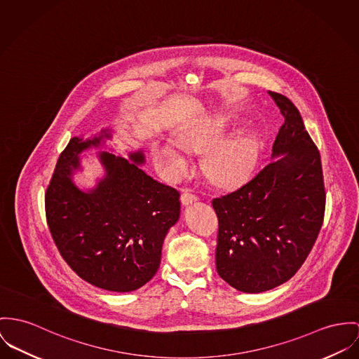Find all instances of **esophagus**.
I'll return each mask as SVG.
<instances>
[{
    "instance_id": "esophagus-1",
    "label": "esophagus",
    "mask_w": 359,
    "mask_h": 359,
    "mask_svg": "<svg viewBox=\"0 0 359 359\" xmlns=\"http://www.w3.org/2000/svg\"><path fill=\"white\" fill-rule=\"evenodd\" d=\"M195 201H198V196L195 194L191 193L190 190H186L184 193L182 194V202L183 205H190Z\"/></svg>"
}]
</instances>
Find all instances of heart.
<instances>
[{
    "mask_svg": "<svg viewBox=\"0 0 359 359\" xmlns=\"http://www.w3.org/2000/svg\"><path fill=\"white\" fill-rule=\"evenodd\" d=\"M226 127V120H202L177 134L179 147L169 140L154 144V156L163 173L179 180L190 172L191 161L183 148L189 153L206 150L203 170L213 183L231 186L245 180L257 164L258 139L251 133H238L221 140Z\"/></svg>",
    "mask_w": 359,
    "mask_h": 359,
    "instance_id": "1",
    "label": "heart"
}]
</instances>
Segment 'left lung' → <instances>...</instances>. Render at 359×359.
<instances>
[{"label": "left lung", "mask_w": 359, "mask_h": 359, "mask_svg": "<svg viewBox=\"0 0 359 359\" xmlns=\"http://www.w3.org/2000/svg\"><path fill=\"white\" fill-rule=\"evenodd\" d=\"M269 94L285 118L273 160L235 191L212 201L219 219L217 272L250 294L281 285L299 271L325 215L320 151L297 107L285 95Z\"/></svg>", "instance_id": "obj_1"}]
</instances>
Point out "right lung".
<instances>
[{"instance_id": "right-lung-1", "label": "right lung", "mask_w": 359, "mask_h": 359, "mask_svg": "<svg viewBox=\"0 0 359 359\" xmlns=\"http://www.w3.org/2000/svg\"><path fill=\"white\" fill-rule=\"evenodd\" d=\"M109 137L104 131L69 140L46 189L45 212L55 246L78 276L102 290L130 292L156 275L166 232L180 216V194L139 168L140 151L131 161L102 151L105 179L81 191L72 183L79 153Z\"/></svg>"}]
</instances>
